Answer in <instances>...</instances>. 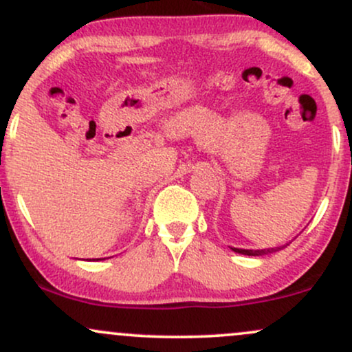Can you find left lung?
<instances>
[{"instance_id":"obj_1","label":"left lung","mask_w":352,"mask_h":352,"mask_svg":"<svg viewBox=\"0 0 352 352\" xmlns=\"http://www.w3.org/2000/svg\"><path fill=\"white\" fill-rule=\"evenodd\" d=\"M235 253L248 254V256H260V254H268L273 252H278L280 248H268V250H245V248H232Z\"/></svg>"}]
</instances>
